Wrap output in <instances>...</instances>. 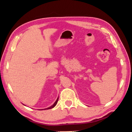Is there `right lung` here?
Returning <instances> with one entry per match:
<instances>
[{
	"label": "right lung",
	"mask_w": 132,
	"mask_h": 132,
	"mask_svg": "<svg viewBox=\"0 0 132 132\" xmlns=\"http://www.w3.org/2000/svg\"><path fill=\"white\" fill-rule=\"evenodd\" d=\"M58 97L57 98V100L55 101V102L53 103V105H52L51 106H50V107H48V108H46V109H41V110H48V109H52V108H53L54 107H55V105H57V102H58Z\"/></svg>",
	"instance_id": "1"
}]
</instances>
